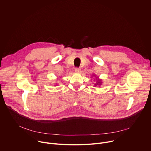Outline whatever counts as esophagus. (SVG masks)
Listing matches in <instances>:
<instances>
[{"mask_svg":"<svg viewBox=\"0 0 151 151\" xmlns=\"http://www.w3.org/2000/svg\"><path fill=\"white\" fill-rule=\"evenodd\" d=\"M75 72L76 73H79V72H81V69L79 68H76L75 69Z\"/></svg>","mask_w":151,"mask_h":151,"instance_id":"obj_1","label":"esophagus"}]
</instances>
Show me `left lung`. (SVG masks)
Segmentation results:
<instances>
[{
    "instance_id": "obj_1",
    "label": "left lung",
    "mask_w": 151,
    "mask_h": 151,
    "mask_svg": "<svg viewBox=\"0 0 151 151\" xmlns=\"http://www.w3.org/2000/svg\"><path fill=\"white\" fill-rule=\"evenodd\" d=\"M94 76H95V75H94ZM101 81H100V80H98V81H97L96 84H95V85H101Z\"/></svg>"
}]
</instances>
